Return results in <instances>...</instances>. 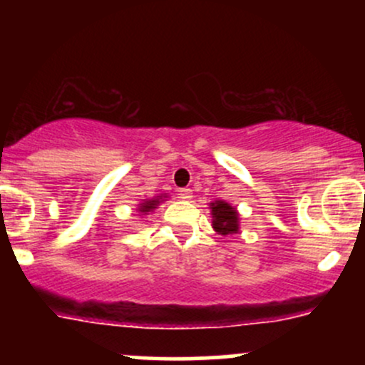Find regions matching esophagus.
Returning a JSON list of instances; mask_svg holds the SVG:
<instances>
[{
    "label": "esophagus",
    "mask_w": 365,
    "mask_h": 365,
    "mask_svg": "<svg viewBox=\"0 0 365 365\" xmlns=\"http://www.w3.org/2000/svg\"><path fill=\"white\" fill-rule=\"evenodd\" d=\"M180 197H182V199H185V200H190L192 199V190L190 188H180Z\"/></svg>",
    "instance_id": "34e87169"
}]
</instances>
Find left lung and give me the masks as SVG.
I'll list each match as a JSON object with an SVG mask.
<instances>
[{
  "label": "left lung",
  "instance_id": "1",
  "mask_svg": "<svg viewBox=\"0 0 365 365\" xmlns=\"http://www.w3.org/2000/svg\"><path fill=\"white\" fill-rule=\"evenodd\" d=\"M212 216V228L217 235H235L240 232V215L237 207L226 200H215L209 204Z\"/></svg>",
  "mask_w": 365,
  "mask_h": 365
}]
</instances>
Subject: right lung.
Wrapping results in <instances>:
<instances>
[{
    "label": "right lung",
    "instance_id": "right-lung-1",
    "mask_svg": "<svg viewBox=\"0 0 365 365\" xmlns=\"http://www.w3.org/2000/svg\"><path fill=\"white\" fill-rule=\"evenodd\" d=\"M166 197L168 195L161 194L158 197H153V199H142V202L137 206V212H139L140 216L149 215V212H153L154 209H158V206L163 202V200H166Z\"/></svg>",
    "mask_w": 365,
    "mask_h": 365
}]
</instances>
